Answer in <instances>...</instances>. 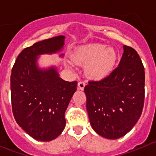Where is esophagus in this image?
<instances>
[{
  "mask_svg": "<svg viewBox=\"0 0 156 156\" xmlns=\"http://www.w3.org/2000/svg\"><path fill=\"white\" fill-rule=\"evenodd\" d=\"M85 86H86V83L84 82H83V81H80V82L78 83V89L79 90H83L84 89Z\"/></svg>",
  "mask_w": 156,
  "mask_h": 156,
  "instance_id": "34e87169",
  "label": "esophagus"
}]
</instances>
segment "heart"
I'll return each instance as SVG.
<instances>
[{"label":"heart","mask_w":156,"mask_h":156,"mask_svg":"<svg viewBox=\"0 0 156 156\" xmlns=\"http://www.w3.org/2000/svg\"><path fill=\"white\" fill-rule=\"evenodd\" d=\"M76 64L85 65L84 71L90 79L100 80L110 74L117 60L113 48L100 44H92L79 48L72 55ZM69 67H72L69 65Z\"/></svg>","instance_id":"b5f03b06"}]
</instances>
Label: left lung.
<instances>
[{
	"instance_id": "left-lung-1",
	"label": "left lung",
	"mask_w": 156,
	"mask_h": 156,
	"mask_svg": "<svg viewBox=\"0 0 156 156\" xmlns=\"http://www.w3.org/2000/svg\"><path fill=\"white\" fill-rule=\"evenodd\" d=\"M144 68L133 48L123 45L119 64L110 75L85 86L92 128L108 139H118L134 126L144 101Z\"/></svg>"
}]
</instances>
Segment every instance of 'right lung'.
Here are the masks:
<instances>
[{
	"instance_id": "right-lung-1",
	"label": "right lung",
	"mask_w": 156,
	"mask_h": 156,
	"mask_svg": "<svg viewBox=\"0 0 156 156\" xmlns=\"http://www.w3.org/2000/svg\"><path fill=\"white\" fill-rule=\"evenodd\" d=\"M65 38L58 36L25 48L12 70L14 117L25 132L40 141H50L61 134L66 126L65 112L76 90V81L60 78L55 66L42 69L37 64L41 55L61 51Z\"/></svg>"
}]
</instances>
